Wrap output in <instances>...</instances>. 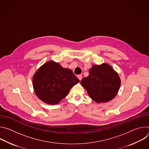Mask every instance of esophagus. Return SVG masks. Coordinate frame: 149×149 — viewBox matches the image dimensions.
Segmentation results:
<instances>
[{
    "label": "esophagus",
    "mask_w": 149,
    "mask_h": 149,
    "mask_svg": "<svg viewBox=\"0 0 149 149\" xmlns=\"http://www.w3.org/2000/svg\"><path fill=\"white\" fill-rule=\"evenodd\" d=\"M77 78L81 81V79H82V75H77Z\"/></svg>",
    "instance_id": "obj_1"
}]
</instances>
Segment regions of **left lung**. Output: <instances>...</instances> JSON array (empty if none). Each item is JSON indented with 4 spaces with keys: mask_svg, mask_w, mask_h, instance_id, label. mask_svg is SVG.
<instances>
[{
    "mask_svg": "<svg viewBox=\"0 0 149 149\" xmlns=\"http://www.w3.org/2000/svg\"><path fill=\"white\" fill-rule=\"evenodd\" d=\"M87 77L81 80V84L91 99L97 102H106L116 95L121 81L110 65L106 63L93 65Z\"/></svg>",
    "mask_w": 149,
    "mask_h": 149,
    "instance_id": "1",
    "label": "left lung"
}]
</instances>
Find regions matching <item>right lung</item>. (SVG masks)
I'll use <instances>...</instances> for the list:
<instances>
[{"mask_svg": "<svg viewBox=\"0 0 149 149\" xmlns=\"http://www.w3.org/2000/svg\"><path fill=\"white\" fill-rule=\"evenodd\" d=\"M79 82L71 70L51 61L45 63L34 74L33 87L40 100L49 104H56Z\"/></svg>", "mask_w": 149, "mask_h": 149, "instance_id": "1", "label": "right lung"}]
</instances>
